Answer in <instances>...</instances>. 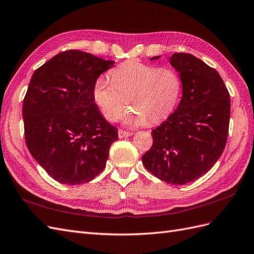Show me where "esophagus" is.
<instances>
[{
    "label": "esophagus",
    "mask_w": 254,
    "mask_h": 254,
    "mask_svg": "<svg viewBox=\"0 0 254 254\" xmlns=\"http://www.w3.org/2000/svg\"><path fill=\"white\" fill-rule=\"evenodd\" d=\"M132 133L129 132V131H125V130L123 129H119V137H126V136H130Z\"/></svg>",
    "instance_id": "esophagus-1"
}]
</instances>
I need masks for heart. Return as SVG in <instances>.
Listing matches in <instances>:
<instances>
[{
	"label": "heart",
	"mask_w": 254,
	"mask_h": 254,
	"mask_svg": "<svg viewBox=\"0 0 254 254\" xmlns=\"http://www.w3.org/2000/svg\"><path fill=\"white\" fill-rule=\"evenodd\" d=\"M112 81L98 77L92 89L95 105L108 121H117L126 105L123 118L129 126L155 125L172 113L178 102L179 76L168 67H157L137 60L123 63L111 71Z\"/></svg>",
	"instance_id": "heart-1"
}]
</instances>
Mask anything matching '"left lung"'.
Segmentation results:
<instances>
[{"mask_svg":"<svg viewBox=\"0 0 254 254\" xmlns=\"http://www.w3.org/2000/svg\"><path fill=\"white\" fill-rule=\"evenodd\" d=\"M170 64L180 75L182 97L151 131L152 146L142 161L160 180L182 186L209 172L224 152L230 95L218 72L190 54L175 53Z\"/></svg>","mask_w":254,"mask_h":254,"instance_id":"obj_1","label":"left lung"}]
</instances>
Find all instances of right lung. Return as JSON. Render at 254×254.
Listing matches in <instances>:
<instances>
[{
	"mask_svg": "<svg viewBox=\"0 0 254 254\" xmlns=\"http://www.w3.org/2000/svg\"><path fill=\"white\" fill-rule=\"evenodd\" d=\"M114 65L92 54L70 50L37 68L23 102L30 155L53 179L77 186L104 171L117 127L95 105V80Z\"/></svg>",
	"mask_w": 254,
	"mask_h": 254,
	"instance_id": "obj_1",
	"label": "right lung"
}]
</instances>
